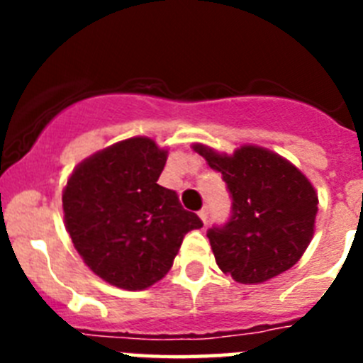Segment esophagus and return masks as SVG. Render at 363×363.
<instances>
[{
	"mask_svg": "<svg viewBox=\"0 0 363 363\" xmlns=\"http://www.w3.org/2000/svg\"><path fill=\"white\" fill-rule=\"evenodd\" d=\"M198 216H200V220L203 221V223H207V218H209V209H207V207H203V209L198 213Z\"/></svg>",
	"mask_w": 363,
	"mask_h": 363,
	"instance_id": "esophagus-1",
	"label": "esophagus"
}]
</instances>
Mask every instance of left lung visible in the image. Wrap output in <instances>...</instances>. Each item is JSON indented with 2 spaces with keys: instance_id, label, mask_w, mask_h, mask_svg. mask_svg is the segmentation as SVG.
Here are the masks:
<instances>
[{
  "instance_id": "8db88e82",
  "label": "left lung",
  "mask_w": 363,
  "mask_h": 363,
  "mask_svg": "<svg viewBox=\"0 0 363 363\" xmlns=\"http://www.w3.org/2000/svg\"><path fill=\"white\" fill-rule=\"evenodd\" d=\"M230 192V218L207 230L216 264L240 284H264L293 267L314 234L318 194L293 163L256 145L233 156L192 145Z\"/></svg>"
}]
</instances>
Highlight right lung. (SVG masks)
<instances>
[{"label":"right lung","instance_id":"right-lung-1","mask_svg":"<svg viewBox=\"0 0 363 363\" xmlns=\"http://www.w3.org/2000/svg\"><path fill=\"white\" fill-rule=\"evenodd\" d=\"M167 150L129 138L79 163L63 189L65 227L89 269L120 289L142 291L172 267L200 218L158 185Z\"/></svg>","mask_w":363,"mask_h":363}]
</instances>
